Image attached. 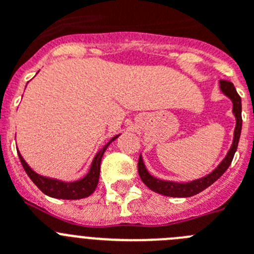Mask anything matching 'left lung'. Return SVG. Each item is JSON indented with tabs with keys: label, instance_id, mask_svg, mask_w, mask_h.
Listing matches in <instances>:
<instances>
[{
	"label": "left lung",
	"instance_id": "1",
	"mask_svg": "<svg viewBox=\"0 0 254 254\" xmlns=\"http://www.w3.org/2000/svg\"><path fill=\"white\" fill-rule=\"evenodd\" d=\"M219 87L220 90H221V93L232 100L233 114H234L235 121H237V123H235L234 137H233L232 147L229 149L226 156L223 159V161L217 165V168H215V169L212 170L210 174H207V176L202 177V178L199 179H194V181L187 182V183H178V182L173 181H164V179H159L156 178V177L151 176V174L147 172L146 167H145V163H143L142 156L140 155V158H138V174H140V178L142 179L143 183H145L151 190L168 197L194 196V194L199 193V192H202V190H206L207 187H210L212 183H215V182L226 172L229 165L232 164V160L233 158H234L235 151H237L238 142H239V137H241L242 132V99L241 96L238 95L234 85L230 81L220 80Z\"/></svg>",
	"mask_w": 254,
	"mask_h": 254
}]
</instances>
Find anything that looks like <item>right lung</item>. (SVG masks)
I'll return each instance as SVG.
<instances>
[{
  "label": "right lung",
  "mask_w": 254,
  "mask_h": 254,
  "mask_svg": "<svg viewBox=\"0 0 254 254\" xmlns=\"http://www.w3.org/2000/svg\"><path fill=\"white\" fill-rule=\"evenodd\" d=\"M118 136H120V134L114 136L109 142L105 143L102 150L98 151V154L95 155V158H94L90 169H89L86 176H85L84 178L73 182H64L61 181V179L40 176V174H38L37 172H34V170L29 167L28 163L24 160V158L21 156L19 150H17V154H19L22 168H24V170H25L26 174L29 176V178L33 181V183H34L44 194H47V196L49 197H53V198L80 199L85 198V197H89L93 193L94 190H95L96 186H98V182H99L100 163H102L103 155H104L107 147L109 146Z\"/></svg>",
  "instance_id": "1"
}]
</instances>
